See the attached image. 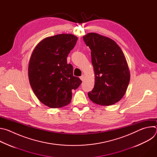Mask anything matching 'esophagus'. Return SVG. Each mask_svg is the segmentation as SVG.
Returning a JSON list of instances; mask_svg holds the SVG:
<instances>
[{"label": "esophagus", "mask_w": 157, "mask_h": 157, "mask_svg": "<svg viewBox=\"0 0 157 157\" xmlns=\"http://www.w3.org/2000/svg\"><path fill=\"white\" fill-rule=\"evenodd\" d=\"M80 79L81 81H83L84 79V75H82L81 76H80Z\"/></svg>", "instance_id": "1"}]
</instances>
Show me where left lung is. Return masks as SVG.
Returning <instances> with one entry per match:
<instances>
[{
  "instance_id": "1",
  "label": "left lung",
  "mask_w": 157,
  "mask_h": 157,
  "mask_svg": "<svg viewBox=\"0 0 157 157\" xmlns=\"http://www.w3.org/2000/svg\"><path fill=\"white\" fill-rule=\"evenodd\" d=\"M83 40L91 50L95 75L94 87L88 93L89 98L101 105L114 104L123 98L130 81L124 53L113 40L96 33H89Z\"/></svg>"
}]
</instances>
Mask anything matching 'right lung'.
I'll return each instance as SVG.
<instances>
[{
    "label": "right lung",
    "instance_id": "obj_1",
    "mask_svg": "<svg viewBox=\"0 0 157 157\" xmlns=\"http://www.w3.org/2000/svg\"><path fill=\"white\" fill-rule=\"evenodd\" d=\"M78 38L72 34L47 37L35 48L29 64L30 86L37 98L45 105L59 108L70 103L72 89L81 80L73 76V67L67 57Z\"/></svg>",
    "mask_w": 157,
    "mask_h": 157
}]
</instances>
